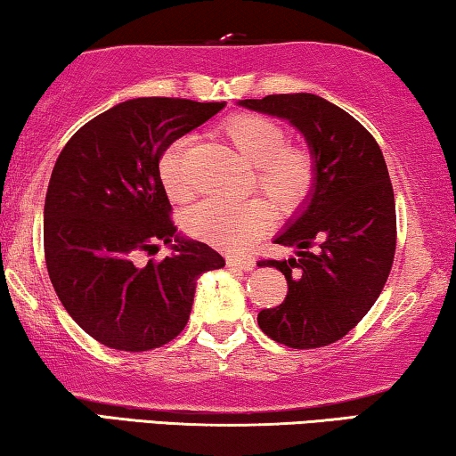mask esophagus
<instances>
[{
    "instance_id": "34e87169",
    "label": "esophagus",
    "mask_w": 456,
    "mask_h": 456,
    "mask_svg": "<svg viewBox=\"0 0 456 456\" xmlns=\"http://www.w3.org/2000/svg\"><path fill=\"white\" fill-rule=\"evenodd\" d=\"M228 265L230 267H239V270H245V272H251L253 267H255V259H251V257H236V255H230Z\"/></svg>"
}]
</instances>
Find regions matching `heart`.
<instances>
[{"mask_svg": "<svg viewBox=\"0 0 456 456\" xmlns=\"http://www.w3.org/2000/svg\"><path fill=\"white\" fill-rule=\"evenodd\" d=\"M220 133L255 166V186L290 216L305 208L317 184L315 155L309 147L286 142V130L259 114H236L222 122ZM186 139L170 142L159 155L158 172L167 197L186 201L192 186L184 176ZM273 222V209L264 199L248 201H203L184 216L186 232L230 251H240L259 239Z\"/></svg>", "mask_w": 456, "mask_h": 456, "instance_id": "obj_1", "label": "heart"}]
</instances>
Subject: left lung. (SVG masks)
Listing matches in <instances>:
<instances>
[{"label": "left lung", "instance_id": "8db88e82", "mask_svg": "<svg viewBox=\"0 0 456 456\" xmlns=\"http://www.w3.org/2000/svg\"><path fill=\"white\" fill-rule=\"evenodd\" d=\"M240 105L286 118L307 139L317 184L307 209L278 236L298 259H261L289 282L278 307L257 323L290 348H320L346 336L378 301L396 251L395 191L382 149L363 124L311 93L242 99Z\"/></svg>", "mask_w": 456, "mask_h": 456}]
</instances>
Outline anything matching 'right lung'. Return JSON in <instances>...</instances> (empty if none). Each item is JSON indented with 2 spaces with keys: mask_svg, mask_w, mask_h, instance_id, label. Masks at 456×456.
<instances>
[{
  "mask_svg": "<svg viewBox=\"0 0 456 456\" xmlns=\"http://www.w3.org/2000/svg\"><path fill=\"white\" fill-rule=\"evenodd\" d=\"M226 103L141 97L78 128L55 161L43 211V247L55 295L74 322L116 351H151L189 322L195 282L226 261L209 245L176 236L159 180L164 149ZM166 260L135 261L158 240Z\"/></svg>",
  "mask_w": 456,
  "mask_h": 456,
  "instance_id": "add662e5",
  "label": "right lung"
}]
</instances>
